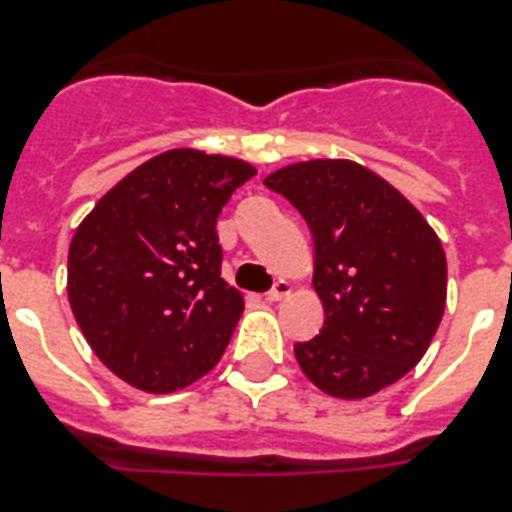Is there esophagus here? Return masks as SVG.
<instances>
[{
  "instance_id": "34e87169",
  "label": "esophagus",
  "mask_w": 512,
  "mask_h": 512,
  "mask_svg": "<svg viewBox=\"0 0 512 512\" xmlns=\"http://www.w3.org/2000/svg\"><path fill=\"white\" fill-rule=\"evenodd\" d=\"M289 292H292V284L284 279H279L276 284H273L271 292H265V300H271V303H276V300H281V297H287Z\"/></svg>"
}]
</instances>
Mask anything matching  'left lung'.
I'll return each instance as SVG.
<instances>
[{
    "label": "left lung",
    "mask_w": 512,
    "mask_h": 512,
    "mask_svg": "<svg viewBox=\"0 0 512 512\" xmlns=\"http://www.w3.org/2000/svg\"><path fill=\"white\" fill-rule=\"evenodd\" d=\"M305 217L324 327L297 342L305 377L335 398H366L425 356L446 305V255L428 220L380 175L345 159L265 177Z\"/></svg>",
    "instance_id": "1"
}]
</instances>
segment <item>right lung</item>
Returning <instances> with one entry per match:
<instances>
[{
    "mask_svg": "<svg viewBox=\"0 0 512 512\" xmlns=\"http://www.w3.org/2000/svg\"><path fill=\"white\" fill-rule=\"evenodd\" d=\"M255 175L241 159L175 148L116 183L76 228L68 300L116 377L172 393L220 361L244 300L220 279L215 225Z\"/></svg>",
    "mask_w": 512,
    "mask_h": 512,
    "instance_id": "add662e5",
    "label": "right lung"
}]
</instances>
